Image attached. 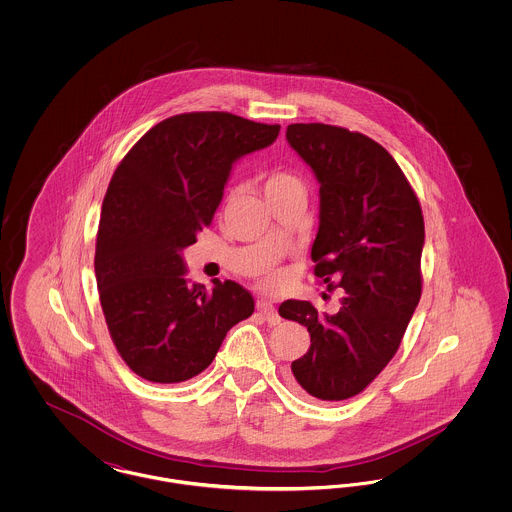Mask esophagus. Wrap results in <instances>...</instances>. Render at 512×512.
Listing matches in <instances>:
<instances>
[{
    "instance_id": "obj_1",
    "label": "esophagus",
    "mask_w": 512,
    "mask_h": 512,
    "mask_svg": "<svg viewBox=\"0 0 512 512\" xmlns=\"http://www.w3.org/2000/svg\"><path fill=\"white\" fill-rule=\"evenodd\" d=\"M257 309H259V313L265 317L268 324H278V322H280L278 311H276V307H274L272 303H268V301H259V303H257Z\"/></svg>"
}]
</instances>
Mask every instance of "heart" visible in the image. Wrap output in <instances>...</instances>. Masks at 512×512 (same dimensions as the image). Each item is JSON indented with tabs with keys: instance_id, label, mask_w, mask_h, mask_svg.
Here are the masks:
<instances>
[{
	"instance_id": "heart-1",
	"label": "heart",
	"mask_w": 512,
	"mask_h": 512,
	"mask_svg": "<svg viewBox=\"0 0 512 512\" xmlns=\"http://www.w3.org/2000/svg\"><path fill=\"white\" fill-rule=\"evenodd\" d=\"M263 190H265V195L280 194V192H288V190H303V184L297 176H293L292 172L272 171L265 176ZM280 280H282V274L268 272L263 284L267 288H274L280 284Z\"/></svg>"
}]
</instances>
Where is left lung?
I'll use <instances>...</instances> for the list:
<instances>
[{
	"label": "left lung",
	"instance_id": "1",
	"mask_svg": "<svg viewBox=\"0 0 512 512\" xmlns=\"http://www.w3.org/2000/svg\"><path fill=\"white\" fill-rule=\"evenodd\" d=\"M290 146L320 184L315 276L345 290L336 315L288 299L280 317L307 326L311 347L292 363L299 390L343 401L365 390L397 353L422 293L424 217L395 159L361 132L297 122Z\"/></svg>",
	"mask_w": 512,
	"mask_h": 512
}]
</instances>
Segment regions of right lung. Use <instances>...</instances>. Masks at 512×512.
Here are the masks:
<instances>
[{"mask_svg": "<svg viewBox=\"0 0 512 512\" xmlns=\"http://www.w3.org/2000/svg\"><path fill=\"white\" fill-rule=\"evenodd\" d=\"M278 124L224 111L174 115L124 155L101 205L96 280L122 361L155 384L190 380L213 363L226 332L251 317L232 280L188 284L182 249L211 224L232 165L270 146Z\"/></svg>", "mask_w": 512, "mask_h": 512, "instance_id": "add662e5", "label": "right lung"}]
</instances>
